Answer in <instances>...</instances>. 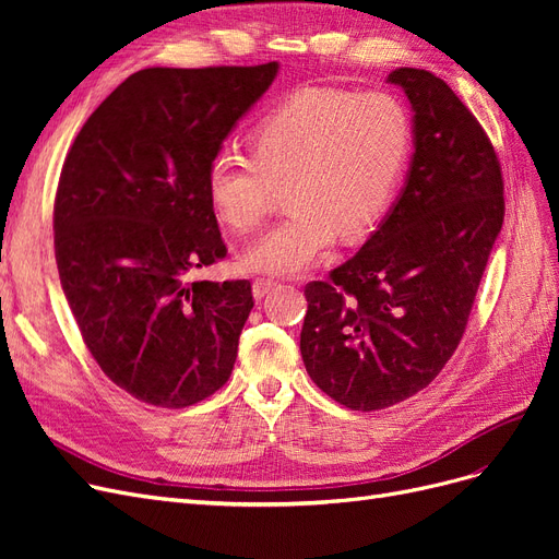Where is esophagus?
Segmentation results:
<instances>
[{"label": "esophagus", "instance_id": "esophagus-1", "mask_svg": "<svg viewBox=\"0 0 559 559\" xmlns=\"http://www.w3.org/2000/svg\"><path fill=\"white\" fill-rule=\"evenodd\" d=\"M275 286H277V282H275V280L257 277V280H253V284H251V292H253V296H257V298H263L270 289H275Z\"/></svg>", "mask_w": 559, "mask_h": 559}]
</instances>
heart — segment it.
Returning a JSON list of instances; mask_svg holds the SVG:
<instances>
[{
  "label": "heart",
  "instance_id": "heart-1",
  "mask_svg": "<svg viewBox=\"0 0 559 559\" xmlns=\"http://www.w3.org/2000/svg\"><path fill=\"white\" fill-rule=\"evenodd\" d=\"M411 118L382 91H306L286 99L251 132L253 160L218 151L205 193L222 224L253 230L286 189L292 212L249 245L251 273L300 275L333 247L337 233L357 240L394 198L411 154Z\"/></svg>",
  "mask_w": 559,
  "mask_h": 559
}]
</instances>
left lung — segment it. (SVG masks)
<instances>
[{"mask_svg":"<svg viewBox=\"0 0 559 559\" xmlns=\"http://www.w3.org/2000/svg\"><path fill=\"white\" fill-rule=\"evenodd\" d=\"M413 109V158L382 224L326 282L306 286L300 354L312 382L352 411L425 389L460 345L503 224L501 167L443 79L386 76Z\"/></svg>","mask_w":559,"mask_h":559,"instance_id":"1","label":"left lung"}]
</instances>
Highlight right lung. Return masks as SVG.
<instances>
[{"mask_svg":"<svg viewBox=\"0 0 559 559\" xmlns=\"http://www.w3.org/2000/svg\"><path fill=\"white\" fill-rule=\"evenodd\" d=\"M277 72H134L64 158L53 210L62 292L97 366L142 403L186 408L233 373L251 284L189 277L226 257L207 165Z\"/></svg>","mask_w":559,"mask_h":559,"instance_id":"right-lung-1","label":"right lung"}]
</instances>
